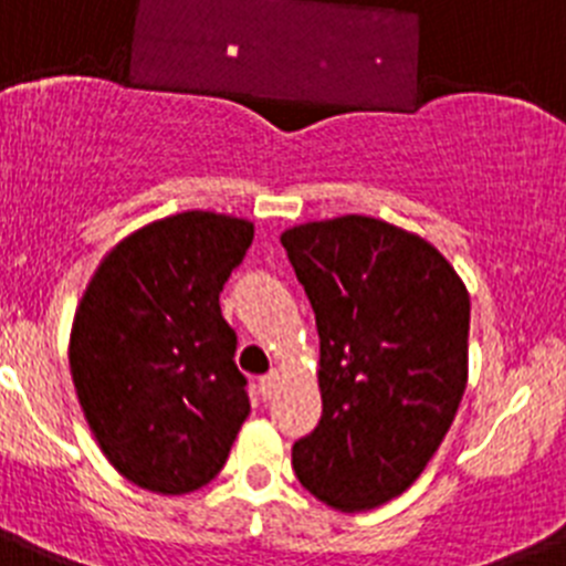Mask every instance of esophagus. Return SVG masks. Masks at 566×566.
I'll return each instance as SVG.
<instances>
[{
  "instance_id": "34e87169",
  "label": "esophagus",
  "mask_w": 566,
  "mask_h": 566,
  "mask_svg": "<svg viewBox=\"0 0 566 566\" xmlns=\"http://www.w3.org/2000/svg\"><path fill=\"white\" fill-rule=\"evenodd\" d=\"M258 388H260V397H263V399H274V394H277V388H280V374L277 371H269L266 377H260Z\"/></svg>"
}]
</instances>
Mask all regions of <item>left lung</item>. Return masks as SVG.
I'll use <instances>...</instances> for the list:
<instances>
[{
    "label": "left lung",
    "mask_w": 566,
    "mask_h": 566,
    "mask_svg": "<svg viewBox=\"0 0 566 566\" xmlns=\"http://www.w3.org/2000/svg\"><path fill=\"white\" fill-rule=\"evenodd\" d=\"M319 334L323 417L292 448L303 488L343 513L385 504L431 462L468 385L470 297L424 238L343 214L280 234Z\"/></svg>",
    "instance_id": "obj_1"
}]
</instances>
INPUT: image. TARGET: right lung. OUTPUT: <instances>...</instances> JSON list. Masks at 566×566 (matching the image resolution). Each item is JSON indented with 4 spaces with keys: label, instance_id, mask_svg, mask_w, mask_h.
<instances>
[{
    "label": "right lung",
    "instance_id": "1",
    "mask_svg": "<svg viewBox=\"0 0 566 566\" xmlns=\"http://www.w3.org/2000/svg\"><path fill=\"white\" fill-rule=\"evenodd\" d=\"M252 238L232 214H169L109 249L78 300V405L109 464L138 488L181 496L209 484L249 417L221 292Z\"/></svg>",
    "mask_w": 566,
    "mask_h": 566
}]
</instances>
